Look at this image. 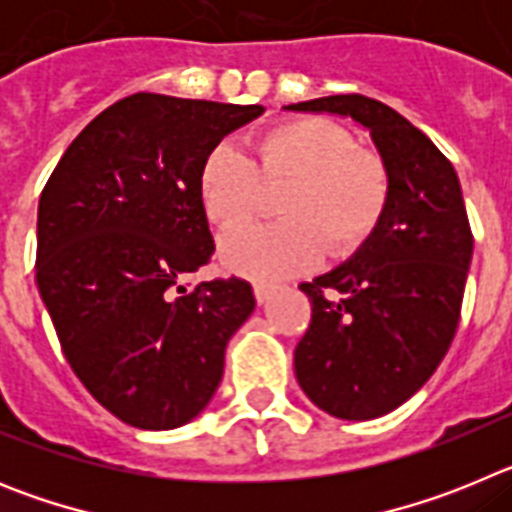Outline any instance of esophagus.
<instances>
[{
  "label": "esophagus",
  "mask_w": 512,
  "mask_h": 512,
  "mask_svg": "<svg viewBox=\"0 0 512 512\" xmlns=\"http://www.w3.org/2000/svg\"><path fill=\"white\" fill-rule=\"evenodd\" d=\"M274 292H277V287H274V284H264V282L253 284V295H256V302H259V305L269 302Z\"/></svg>",
  "instance_id": "34e87169"
}]
</instances>
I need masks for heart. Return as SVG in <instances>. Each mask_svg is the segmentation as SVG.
I'll return each instance as SVG.
<instances>
[{
	"instance_id": "obj_1",
	"label": "heart",
	"mask_w": 512,
	"mask_h": 512,
	"mask_svg": "<svg viewBox=\"0 0 512 512\" xmlns=\"http://www.w3.org/2000/svg\"><path fill=\"white\" fill-rule=\"evenodd\" d=\"M253 161L228 143L200 166L197 192L215 228L238 230L261 212L264 189H282L284 223L228 235L220 259L253 279H284L318 264L320 253L346 256L374 233L390 200V171L374 151L325 117H292L261 130Z\"/></svg>"
}]
</instances>
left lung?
<instances>
[{
  "label": "left lung",
  "instance_id": "1",
  "mask_svg": "<svg viewBox=\"0 0 512 512\" xmlns=\"http://www.w3.org/2000/svg\"><path fill=\"white\" fill-rule=\"evenodd\" d=\"M287 110L354 117L390 171V200L364 246L300 284L312 318L295 348L297 382L320 410L379 418L431 379L454 341L474 248L459 176L428 135L364 94Z\"/></svg>",
  "mask_w": 512,
  "mask_h": 512
}]
</instances>
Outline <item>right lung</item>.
<instances>
[{"label": "right lung", "instance_id": "right-lung-1", "mask_svg": "<svg viewBox=\"0 0 512 512\" xmlns=\"http://www.w3.org/2000/svg\"><path fill=\"white\" fill-rule=\"evenodd\" d=\"M261 112L130 94L76 135L40 194V297L74 374L122 423L169 431L200 415L256 307L246 279H182L215 251L202 161Z\"/></svg>", "mask_w": 512, "mask_h": 512}]
</instances>
